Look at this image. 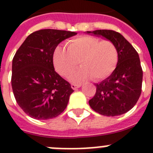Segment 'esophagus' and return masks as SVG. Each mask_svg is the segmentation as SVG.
Here are the masks:
<instances>
[{"instance_id": "esophagus-1", "label": "esophagus", "mask_w": 153, "mask_h": 153, "mask_svg": "<svg viewBox=\"0 0 153 153\" xmlns=\"http://www.w3.org/2000/svg\"><path fill=\"white\" fill-rule=\"evenodd\" d=\"M81 86L80 84H72L71 85V88L74 90H76L78 88H79Z\"/></svg>"}]
</instances>
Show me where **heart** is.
Listing matches in <instances>:
<instances>
[{
    "instance_id": "b5f03b06",
    "label": "heart",
    "mask_w": 153,
    "mask_h": 153,
    "mask_svg": "<svg viewBox=\"0 0 153 153\" xmlns=\"http://www.w3.org/2000/svg\"><path fill=\"white\" fill-rule=\"evenodd\" d=\"M53 64L56 71L68 76L77 67L82 66L70 77L74 83L93 78L94 80L106 79L117 67L119 51L110 40H102L92 36H80L71 40L67 49L56 47L53 53Z\"/></svg>"
}]
</instances>
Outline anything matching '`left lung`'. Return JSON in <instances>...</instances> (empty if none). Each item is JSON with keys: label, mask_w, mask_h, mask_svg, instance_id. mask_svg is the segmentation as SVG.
<instances>
[{"label": "left lung", "mask_w": 153, "mask_h": 153, "mask_svg": "<svg viewBox=\"0 0 153 153\" xmlns=\"http://www.w3.org/2000/svg\"><path fill=\"white\" fill-rule=\"evenodd\" d=\"M86 33L113 42L119 51L114 71L96 83L95 96L89 100L90 107L106 117L127 113L136 105L142 91L143 70L138 53L122 34L114 30H97Z\"/></svg>", "instance_id": "left-lung-1"}]
</instances>
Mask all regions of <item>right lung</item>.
<instances>
[{"instance_id": "1", "label": "right lung", "mask_w": 153, "mask_h": 153, "mask_svg": "<svg viewBox=\"0 0 153 153\" xmlns=\"http://www.w3.org/2000/svg\"><path fill=\"white\" fill-rule=\"evenodd\" d=\"M76 32L44 29L26 38L12 61L11 85L19 106L31 118L50 120L63 113L74 92L54 70L53 56L60 42Z\"/></svg>"}]
</instances>
